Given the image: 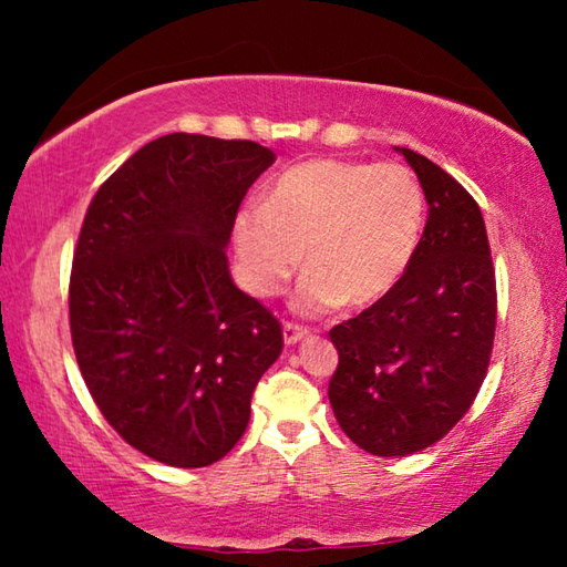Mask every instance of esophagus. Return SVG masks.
<instances>
[{"label":"esophagus","mask_w":567,"mask_h":567,"mask_svg":"<svg viewBox=\"0 0 567 567\" xmlns=\"http://www.w3.org/2000/svg\"><path fill=\"white\" fill-rule=\"evenodd\" d=\"M307 336V329L297 327V323H282V339L285 346H297Z\"/></svg>","instance_id":"34e87169"}]
</instances>
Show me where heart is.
Instances as JSON below:
<instances>
[{"instance_id":"obj_1","label":"heart","mask_w":567,"mask_h":567,"mask_svg":"<svg viewBox=\"0 0 567 567\" xmlns=\"http://www.w3.org/2000/svg\"><path fill=\"white\" fill-rule=\"evenodd\" d=\"M424 209V192L404 165L299 163L275 179L265 204L238 209L240 277L250 295L272 297L305 258L292 297L299 315L375 305L412 265Z\"/></svg>"}]
</instances>
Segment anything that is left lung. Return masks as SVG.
Returning a JSON list of instances; mask_svg holds the SVG:
<instances>
[{"instance_id":"1","label":"left lung","mask_w":567,"mask_h":567,"mask_svg":"<svg viewBox=\"0 0 567 567\" xmlns=\"http://www.w3.org/2000/svg\"><path fill=\"white\" fill-rule=\"evenodd\" d=\"M419 177L429 219L404 277L331 329L329 402L360 449L409 455L443 439L473 404L497 323L495 270L477 202L424 155L394 148Z\"/></svg>"}]
</instances>
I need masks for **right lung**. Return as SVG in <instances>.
<instances>
[{
	"label": "right lung",
	"mask_w": 567,
	"mask_h": 567,
	"mask_svg": "<svg viewBox=\"0 0 567 567\" xmlns=\"http://www.w3.org/2000/svg\"><path fill=\"white\" fill-rule=\"evenodd\" d=\"M275 163L252 141L167 134L94 195L70 275L84 384L114 431L173 467L212 465L250 419L282 329L240 292L226 248L248 187Z\"/></svg>",
	"instance_id": "add662e5"
}]
</instances>
